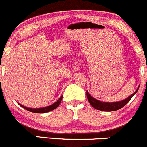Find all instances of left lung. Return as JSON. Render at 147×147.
<instances>
[{"label": "left lung", "instance_id": "left-lung-1", "mask_svg": "<svg viewBox=\"0 0 147 147\" xmlns=\"http://www.w3.org/2000/svg\"><path fill=\"white\" fill-rule=\"evenodd\" d=\"M139 87L140 86H138L137 90L133 94H131L129 96H128L125 99L117 102H103L99 101V100H97L96 98H94L93 96H92L87 91H86V96H87V99L89 101V103L93 106L94 109L103 111H114L119 110V109H122L123 106H125L127 103L130 101L132 96L137 93L139 89Z\"/></svg>", "mask_w": 147, "mask_h": 147}]
</instances>
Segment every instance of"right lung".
<instances>
[{"label": "right lung", "mask_w": 147, "mask_h": 147, "mask_svg": "<svg viewBox=\"0 0 147 147\" xmlns=\"http://www.w3.org/2000/svg\"><path fill=\"white\" fill-rule=\"evenodd\" d=\"M62 98H63V96H61L60 97V98L59 99H58V101H55V103H53V104L50 105V106H46V107H42V108H36V109L26 107V106H23V105H22L19 103H18V104H19L21 107H22L23 109L30 111V112L36 113H44L49 112V111H51L54 110V109H56V108L59 106L60 103H61V102L62 101Z\"/></svg>", "instance_id": "right-lung-1"}]
</instances>
